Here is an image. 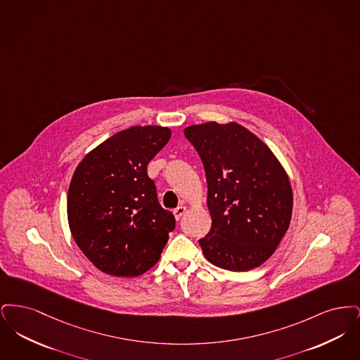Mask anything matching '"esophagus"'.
Here are the masks:
<instances>
[{
    "label": "esophagus",
    "instance_id": "esophagus-1",
    "mask_svg": "<svg viewBox=\"0 0 360 360\" xmlns=\"http://www.w3.org/2000/svg\"><path fill=\"white\" fill-rule=\"evenodd\" d=\"M185 212H186V207H185V206H178V207L174 210V217H175V220H181L182 216L185 214Z\"/></svg>",
    "mask_w": 360,
    "mask_h": 360
}]
</instances>
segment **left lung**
<instances>
[{
	"mask_svg": "<svg viewBox=\"0 0 360 360\" xmlns=\"http://www.w3.org/2000/svg\"><path fill=\"white\" fill-rule=\"evenodd\" d=\"M200 155L212 226L198 240L206 259L229 271H250L271 257L289 229L290 179L274 153L235 121L184 129Z\"/></svg>",
	"mask_w": 360,
	"mask_h": 360,
	"instance_id": "obj_1",
	"label": "left lung"
}]
</instances>
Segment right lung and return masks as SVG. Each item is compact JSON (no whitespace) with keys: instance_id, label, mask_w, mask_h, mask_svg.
Returning a JSON list of instances; mask_svg holds the SVG:
<instances>
[{"instance_id":"add662e5","label":"right lung","mask_w":360,"mask_h":360,"mask_svg":"<svg viewBox=\"0 0 360 360\" xmlns=\"http://www.w3.org/2000/svg\"><path fill=\"white\" fill-rule=\"evenodd\" d=\"M170 137L167 127H131L89 151L72 174L70 232L105 274L137 276L160 259L175 219L159 205L147 166Z\"/></svg>"}]
</instances>
